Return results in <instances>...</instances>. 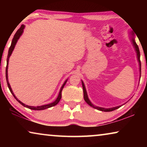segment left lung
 I'll return each mask as SVG.
<instances>
[{
  "instance_id": "1",
  "label": "left lung",
  "mask_w": 147,
  "mask_h": 147,
  "mask_svg": "<svg viewBox=\"0 0 147 147\" xmlns=\"http://www.w3.org/2000/svg\"><path fill=\"white\" fill-rule=\"evenodd\" d=\"M132 43H133V45L134 46V47H135L136 53H137L138 60V61H139V64H140V75H141V63H140V51H139V49H138L137 44L136 43V42H135V41H134V39H132ZM82 87H83L84 100H85V101L86 102V103H87L88 104H89L90 106H92V107L96 108V109H97L98 110H100V111H104V112H111V111H113V110H114L118 109V108H119L120 107V106H117V107L111 108H104L98 107V106H96L93 105V104H92V102L90 101V100L88 99V95H87V92H86V88H85V86H84V82L82 81Z\"/></svg>"
}]
</instances>
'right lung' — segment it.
<instances>
[{
	"label": "right lung",
	"instance_id": "right-lung-1",
	"mask_svg": "<svg viewBox=\"0 0 147 147\" xmlns=\"http://www.w3.org/2000/svg\"><path fill=\"white\" fill-rule=\"evenodd\" d=\"M24 27H25V26H24L23 25H22L21 26V27L19 28V29L17 30V31L16 32L15 35H14V37L13 40H12V43H11V47H9V53H8V55H7V67H6V79H7V85H8V87H9V90L10 92H11L12 94H13L14 97H15V98L16 100H17L18 102H19L20 104H21V105H23V106H25V107H27L28 108H29V109H31V110H45V109H47V108H51L52 107V106H54L55 105H57V104H58V102H59L60 101V100H61V92H62V90H63V88L64 87V86L65 85L66 82H67V80L64 82V84H63V86H62V87L61 88V90H60V92H59V96H58V97L57 99H56V100L55 102H53V103H51L49 104H47V105H43V106H37V107H35V106H27V105H25V104L22 103V102L20 101V100H19L17 99V98L15 97V96L14 95V93L13 92V91H12V89L11 88V86H10V84L9 83V81H8V63H9V57L10 56H11L12 52H13L14 48H15V46L16 45V43H17V42L18 41V39H19L20 36H21L22 35V33H23V29Z\"/></svg>",
	"mask_w": 147,
	"mask_h": 147
}]
</instances>
